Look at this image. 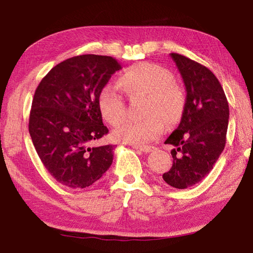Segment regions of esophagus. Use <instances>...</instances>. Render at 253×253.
I'll return each instance as SVG.
<instances>
[{
	"mask_svg": "<svg viewBox=\"0 0 253 253\" xmlns=\"http://www.w3.org/2000/svg\"><path fill=\"white\" fill-rule=\"evenodd\" d=\"M132 148H135V149H139L142 152H151L153 149H155V147L153 146H132Z\"/></svg>",
	"mask_w": 253,
	"mask_h": 253,
	"instance_id": "esophagus-1",
	"label": "esophagus"
}]
</instances>
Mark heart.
<instances>
[{
  "mask_svg": "<svg viewBox=\"0 0 253 253\" xmlns=\"http://www.w3.org/2000/svg\"><path fill=\"white\" fill-rule=\"evenodd\" d=\"M118 85L130 98L145 97L141 121H126L112 132L113 139L132 146L155 140L168 126L179 123L186 107V92L173 80L167 68L152 62H139L127 68L117 80ZM97 108L102 118L112 126L126 116L123 97L113 87L104 86L98 93Z\"/></svg>",
  "mask_w": 253,
  "mask_h": 253,
  "instance_id": "obj_1",
  "label": "heart"
}]
</instances>
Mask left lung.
<instances>
[{"mask_svg": "<svg viewBox=\"0 0 253 253\" xmlns=\"http://www.w3.org/2000/svg\"><path fill=\"white\" fill-rule=\"evenodd\" d=\"M184 82L186 107L179 127L166 143L174 146L173 165L162 175L175 189H187L211 171L226 145L229 106L210 69L182 54L170 53Z\"/></svg>", "mask_w": 253, "mask_h": 253, "instance_id": "left-lung-1", "label": "left lung"}]
</instances>
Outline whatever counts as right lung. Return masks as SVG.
<instances>
[{
    "label": "right lung",
    "instance_id": "obj_1",
    "mask_svg": "<svg viewBox=\"0 0 253 253\" xmlns=\"http://www.w3.org/2000/svg\"><path fill=\"white\" fill-rule=\"evenodd\" d=\"M120 69L108 56L72 57L53 67L35 91L29 133L42 165L63 185L84 189L112 166L115 146L90 145L108 132L97 96Z\"/></svg>",
    "mask_w": 253,
    "mask_h": 253
}]
</instances>
